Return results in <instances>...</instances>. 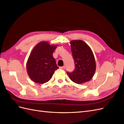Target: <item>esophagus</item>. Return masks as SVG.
<instances>
[{
	"mask_svg": "<svg viewBox=\"0 0 124 124\" xmlns=\"http://www.w3.org/2000/svg\"><path fill=\"white\" fill-rule=\"evenodd\" d=\"M60 69H65V66H63V67H60Z\"/></svg>",
	"mask_w": 124,
	"mask_h": 124,
	"instance_id": "obj_1",
	"label": "esophagus"
}]
</instances>
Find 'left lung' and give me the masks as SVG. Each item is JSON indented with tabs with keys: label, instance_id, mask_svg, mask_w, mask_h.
<instances>
[{
	"label": "left lung",
	"instance_id": "8db88e82",
	"mask_svg": "<svg viewBox=\"0 0 124 124\" xmlns=\"http://www.w3.org/2000/svg\"><path fill=\"white\" fill-rule=\"evenodd\" d=\"M70 45L76 67L73 72H67V74L76 84L87 82L92 79L96 71L93 53L90 47L81 40H71Z\"/></svg>",
	"mask_w": 124,
	"mask_h": 124
}]
</instances>
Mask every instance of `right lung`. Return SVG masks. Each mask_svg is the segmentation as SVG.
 Masks as SVG:
<instances>
[{
  "instance_id": "add662e5",
  "label": "right lung",
  "mask_w": 124,
  "mask_h": 124,
  "mask_svg": "<svg viewBox=\"0 0 124 124\" xmlns=\"http://www.w3.org/2000/svg\"><path fill=\"white\" fill-rule=\"evenodd\" d=\"M57 46L44 41L37 44L32 50L26 66L28 74L33 82L41 84L47 82L59 69L53 56Z\"/></svg>"
}]
</instances>
